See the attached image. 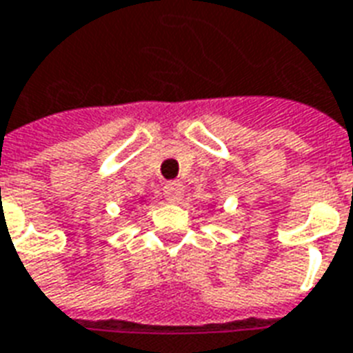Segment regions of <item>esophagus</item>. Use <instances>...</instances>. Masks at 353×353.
I'll return each instance as SVG.
<instances>
[{"mask_svg": "<svg viewBox=\"0 0 353 353\" xmlns=\"http://www.w3.org/2000/svg\"><path fill=\"white\" fill-rule=\"evenodd\" d=\"M185 187L181 181H168L165 187V196L168 201H179L183 198Z\"/></svg>", "mask_w": 353, "mask_h": 353, "instance_id": "esophagus-1", "label": "esophagus"}]
</instances>
